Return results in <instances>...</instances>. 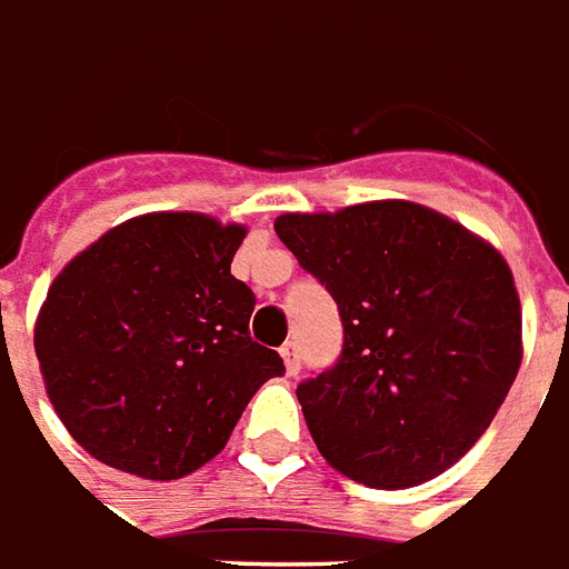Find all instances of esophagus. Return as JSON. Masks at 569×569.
<instances>
[{"mask_svg":"<svg viewBox=\"0 0 569 569\" xmlns=\"http://www.w3.org/2000/svg\"><path fill=\"white\" fill-rule=\"evenodd\" d=\"M281 358H284V368H288V373L291 377H297V370H300V346L297 342H284L281 346Z\"/></svg>","mask_w":569,"mask_h":569,"instance_id":"34e87169","label":"esophagus"}]
</instances>
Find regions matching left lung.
Wrapping results in <instances>:
<instances>
[{
	"mask_svg": "<svg viewBox=\"0 0 569 569\" xmlns=\"http://www.w3.org/2000/svg\"><path fill=\"white\" fill-rule=\"evenodd\" d=\"M276 232L340 309L337 365L297 386L321 457L377 490L450 469L521 368V300L502 253L401 199L281 213Z\"/></svg>",
	"mask_w": 569,
	"mask_h": 569,
	"instance_id": "8db88e82",
	"label": "left lung"
}]
</instances>
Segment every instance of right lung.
Returning a JSON list of instances; mask_svg holds the SVG:
<instances>
[{"instance_id": "obj_1", "label": "right lung", "mask_w": 569, "mask_h": 569, "mask_svg": "<svg viewBox=\"0 0 569 569\" xmlns=\"http://www.w3.org/2000/svg\"><path fill=\"white\" fill-rule=\"evenodd\" d=\"M244 236L204 213H143L54 278L36 358L60 422L91 457L149 481L183 478L284 373L278 352L251 340L257 297L229 272Z\"/></svg>"}]
</instances>
